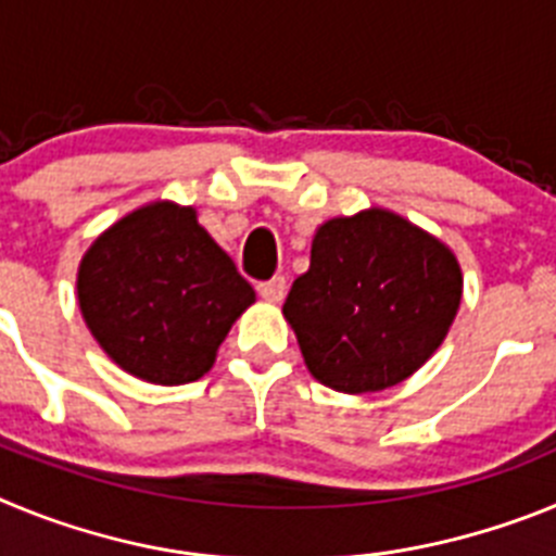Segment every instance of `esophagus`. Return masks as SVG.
Instances as JSON below:
<instances>
[{"label": "esophagus", "mask_w": 556, "mask_h": 556, "mask_svg": "<svg viewBox=\"0 0 556 556\" xmlns=\"http://www.w3.org/2000/svg\"><path fill=\"white\" fill-rule=\"evenodd\" d=\"M255 289H258V294H262L264 301L278 303L283 298V292H287V281H283L281 275H275V278H269V281H262Z\"/></svg>", "instance_id": "esophagus-1"}]
</instances>
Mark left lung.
<instances>
[{
	"label": "left lung",
	"mask_w": 556,
	"mask_h": 556,
	"mask_svg": "<svg viewBox=\"0 0 556 556\" xmlns=\"http://www.w3.org/2000/svg\"><path fill=\"white\" fill-rule=\"evenodd\" d=\"M462 301V269L440 239L392 211L328 219L283 317L306 367L337 392L401 384L443 345Z\"/></svg>",
	"instance_id": "8db88e82"
}]
</instances>
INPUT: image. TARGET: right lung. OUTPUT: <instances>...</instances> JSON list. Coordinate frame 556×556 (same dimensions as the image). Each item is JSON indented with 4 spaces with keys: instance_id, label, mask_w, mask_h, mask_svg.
<instances>
[{
    "instance_id": "right-lung-1",
    "label": "right lung",
    "mask_w": 556,
    "mask_h": 556,
    "mask_svg": "<svg viewBox=\"0 0 556 556\" xmlns=\"http://www.w3.org/2000/svg\"><path fill=\"white\" fill-rule=\"evenodd\" d=\"M83 320L130 376L178 387L211 370L255 301L191 205L150 203L111 225L77 269Z\"/></svg>"
}]
</instances>
